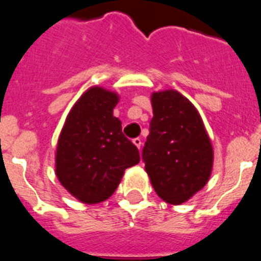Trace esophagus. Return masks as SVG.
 Here are the masks:
<instances>
[{
    "label": "esophagus",
    "mask_w": 261,
    "mask_h": 261,
    "mask_svg": "<svg viewBox=\"0 0 261 261\" xmlns=\"http://www.w3.org/2000/svg\"><path fill=\"white\" fill-rule=\"evenodd\" d=\"M133 143L140 149V147H142V139H140V138H135V139L133 140Z\"/></svg>",
    "instance_id": "1"
}]
</instances>
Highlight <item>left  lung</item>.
Returning <instances> with one entry per match:
<instances>
[{
	"label": "left lung",
	"mask_w": 261,
	"mask_h": 261,
	"mask_svg": "<svg viewBox=\"0 0 261 261\" xmlns=\"http://www.w3.org/2000/svg\"><path fill=\"white\" fill-rule=\"evenodd\" d=\"M153 117L142 151L151 184L163 201L180 205L209 181L213 147L197 109L176 90L152 93Z\"/></svg>",
	"instance_id": "1"
}]
</instances>
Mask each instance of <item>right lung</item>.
Instances as JSON below:
<instances>
[{"label": "right lung", "mask_w": 261, "mask_h": 261, "mask_svg": "<svg viewBox=\"0 0 261 261\" xmlns=\"http://www.w3.org/2000/svg\"><path fill=\"white\" fill-rule=\"evenodd\" d=\"M117 93L93 87L68 114L56 149V176L84 203H98L112 196L124 171L140 160L139 151L122 133L113 115Z\"/></svg>", "instance_id": "add662e5"}]
</instances>
